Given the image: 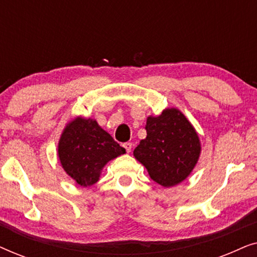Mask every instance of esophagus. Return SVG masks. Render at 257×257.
Instances as JSON below:
<instances>
[{"instance_id": "34e87169", "label": "esophagus", "mask_w": 257, "mask_h": 257, "mask_svg": "<svg viewBox=\"0 0 257 257\" xmlns=\"http://www.w3.org/2000/svg\"><path fill=\"white\" fill-rule=\"evenodd\" d=\"M122 147H124L126 152L130 153V152H131V149H132V143H128V142L124 143V144H122Z\"/></svg>"}]
</instances>
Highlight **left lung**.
Returning <instances> with one entry per match:
<instances>
[{
	"mask_svg": "<svg viewBox=\"0 0 257 257\" xmlns=\"http://www.w3.org/2000/svg\"><path fill=\"white\" fill-rule=\"evenodd\" d=\"M147 136L133 151L151 179L164 187L180 184L198 163L200 140L187 118L177 108H166L159 117H149Z\"/></svg>",
	"mask_w": 257,
	"mask_h": 257,
	"instance_id": "1",
	"label": "left lung"
}]
</instances>
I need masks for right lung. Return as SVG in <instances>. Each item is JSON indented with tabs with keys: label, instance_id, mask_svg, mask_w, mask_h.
Instances as JSON below:
<instances>
[{
	"label": "right lung",
	"instance_id": "obj_1",
	"mask_svg": "<svg viewBox=\"0 0 257 257\" xmlns=\"http://www.w3.org/2000/svg\"><path fill=\"white\" fill-rule=\"evenodd\" d=\"M125 153L96 120L76 118L69 122L58 144V157L64 171L84 187L96 184L107 161Z\"/></svg>",
	"mask_w": 257,
	"mask_h": 257
}]
</instances>
